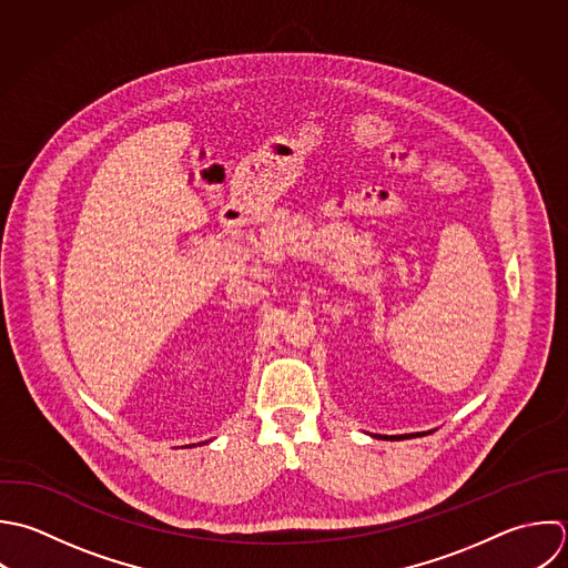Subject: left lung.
Masks as SVG:
<instances>
[{
	"mask_svg": "<svg viewBox=\"0 0 568 568\" xmlns=\"http://www.w3.org/2000/svg\"><path fill=\"white\" fill-rule=\"evenodd\" d=\"M414 436V434H412ZM412 436H394L392 440H403V438H412ZM416 436H420V434H416Z\"/></svg>",
	"mask_w": 568,
	"mask_h": 568,
	"instance_id": "8db88e82",
	"label": "left lung"
}]
</instances>
